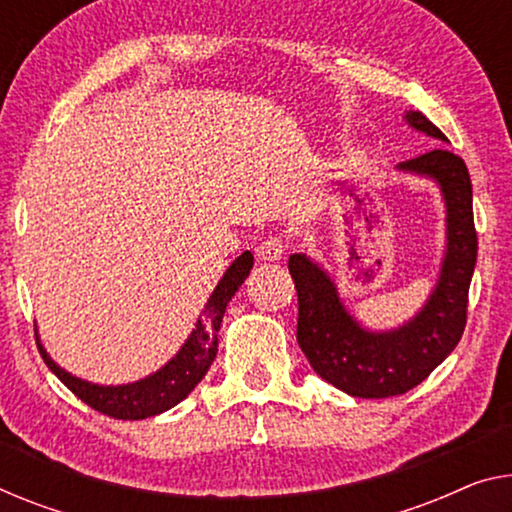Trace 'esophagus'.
Returning <instances> with one entry per match:
<instances>
[{
  "label": "esophagus",
  "mask_w": 512,
  "mask_h": 512,
  "mask_svg": "<svg viewBox=\"0 0 512 512\" xmlns=\"http://www.w3.org/2000/svg\"><path fill=\"white\" fill-rule=\"evenodd\" d=\"M282 255H285V243L278 236H271L257 246V259H262V262H278Z\"/></svg>",
  "instance_id": "obj_1"
}]
</instances>
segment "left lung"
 <instances>
[{
  "label": "left lung",
  "instance_id": "8db88e82",
  "mask_svg": "<svg viewBox=\"0 0 512 512\" xmlns=\"http://www.w3.org/2000/svg\"><path fill=\"white\" fill-rule=\"evenodd\" d=\"M402 119L418 133L448 142L425 114L407 110ZM395 170L437 183L446 207V246L437 285L414 317L395 329L372 331L347 310L322 264L305 253L289 255V273L299 294V347L319 377L354 398H391L418 386L457 347L467 324V296L478 255L467 165L446 147H437L404 160Z\"/></svg>",
  "mask_w": 512,
  "mask_h": 512
}]
</instances>
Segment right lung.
Here are the masks:
<instances>
[{"label": "right lung", "instance_id": "right-lung-1", "mask_svg": "<svg viewBox=\"0 0 512 512\" xmlns=\"http://www.w3.org/2000/svg\"><path fill=\"white\" fill-rule=\"evenodd\" d=\"M250 269H253V253L243 250V253L227 266L223 278L218 280L216 289H213L209 301L204 303L202 315L197 317L195 329L183 342L181 349L167 361L163 368H158L151 375L128 381V384L105 386L94 384L82 377H75L71 372L61 368L52 356L45 352L41 335L36 329V345L41 352L43 361L55 375L78 395L82 402H87L91 409L101 411L105 416L119 418V421H142V418L158 416L163 411L172 409L174 404L186 400L190 391L200 384L207 375L213 358L218 354V331L223 315L227 310V303L232 296L239 292L243 280L248 278Z\"/></svg>", "mask_w": 512, "mask_h": 512}]
</instances>
